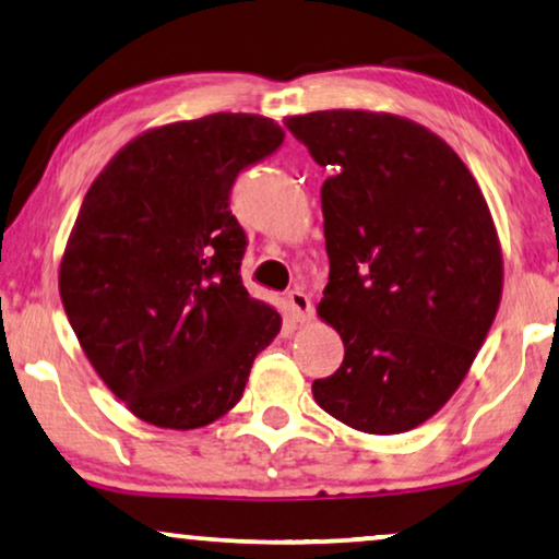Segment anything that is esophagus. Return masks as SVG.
I'll return each mask as SVG.
<instances>
[{
	"mask_svg": "<svg viewBox=\"0 0 559 559\" xmlns=\"http://www.w3.org/2000/svg\"><path fill=\"white\" fill-rule=\"evenodd\" d=\"M288 309H290V317H294L296 321H301V324H309V321L313 319V304L301 288H294L288 294Z\"/></svg>",
	"mask_w": 559,
	"mask_h": 559,
	"instance_id": "esophagus-1",
	"label": "esophagus"
}]
</instances>
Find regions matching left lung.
Returning a JSON list of instances; mask_svg holds the SVG:
<instances>
[{"mask_svg":"<svg viewBox=\"0 0 559 559\" xmlns=\"http://www.w3.org/2000/svg\"><path fill=\"white\" fill-rule=\"evenodd\" d=\"M286 126L334 171L317 311L344 361L313 400L361 433H405L451 400L497 319L504 258L489 204L461 156L405 116L334 108Z\"/></svg>","mask_w":559,"mask_h":559,"instance_id":"obj_1","label":"left lung"}]
</instances>
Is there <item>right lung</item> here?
Masks as SVG:
<instances>
[{
  "mask_svg": "<svg viewBox=\"0 0 559 559\" xmlns=\"http://www.w3.org/2000/svg\"><path fill=\"white\" fill-rule=\"evenodd\" d=\"M258 114H210L131 139L91 185L58 286L106 388L148 426L194 430L230 413L281 313L240 278L235 177L276 152Z\"/></svg>",
  "mask_w": 559,
  "mask_h": 559,
  "instance_id": "right-lung-1",
  "label": "right lung"
}]
</instances>
